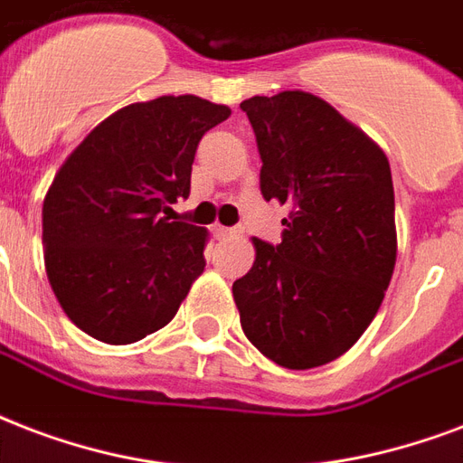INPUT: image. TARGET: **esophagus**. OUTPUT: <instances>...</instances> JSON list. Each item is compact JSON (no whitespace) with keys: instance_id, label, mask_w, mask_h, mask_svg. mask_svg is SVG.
I'll return each mask as SVG.
<instances>
[{"instance_id":"1","label":"esophagus","mask_w":463,"mask_h":463,"mask_svg":"<svg viewBox=\"0 0 463 463\" xmlns=\"http://www.w3.org/2000/svg\"><path fill=\"white\" fill-rule=\"evenodd\" d=\"M213 234L217 236V239H227V236L236 234V229H232V227H222V224H214V227H213Z\"/></svg>"}]
</instances>
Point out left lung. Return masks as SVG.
<instances>
[{
    "mask_svg": "<svg viewBox=\"0 0 463 463\" xmlns=\"http://www.w3.org/2000/svg\"><path fill=\"white\" fill-rule=\"evenodd\" d=\"M256 132L260 193L289 207L280 243L253 239L234 282L246 338L288 369L335 360L377 317L396 265L386 154L307 91L241 103Z\"/></svg>",
    "mask_w": 463,
    "mask_h": 463,
    "instance_id": "1",
    "label": "left lung"
}]
</instances>
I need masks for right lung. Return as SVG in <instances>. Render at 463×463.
Returning <instances> with one entry per match:
<instances>
[{"mask_svg": "<svg viewBox=\"0 0 463 463\" xmlns=\"http://www.w3.org/2000/svg\"><path fill=\"white\" fill-rule=\"evenodd\" d=\"M232 110L198 96L125 106L70 154L43 203L50 288L91 338L128 345L175 317L205 270L203 227L168 222L191 195L200 139Z\"/></svg>", "mask_w": 463, "mask_h": 463, "instance_id": "obj_1", "label": "right lung"}]
</instances>
